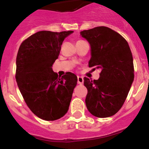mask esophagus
I'll return each mask as SVG.
<instances>
[{
    "label": "esophagus",
    "mask_w": 149,
    "mask_h": 149,
    "mask_svg": "<svg viewBox=\"0 0 149 149\" xmlns=\"http://www.w3.org/2000/svg\"><path fill=\"white\" fill-rule=\"evenodd\" d=\"M77 84L82 85L84 84V77L81 76H77Z\"/></svg>",
    "instance_id": "obj_1"
}]
</instances>
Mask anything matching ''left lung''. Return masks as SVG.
<instances>
[{
	"mask_svg": "<svg viewBox=\"0 0 149 149\" xmlns=\"http://www.w3.org/2000/svg\"><path fill=\"white\" fill-rule=\"evenodd\" d=\"M91 47L89 68L101 70L98 80L84 77L86 107L98 118L115 115L127 98L134 78L133 56L127 41L107 27L81 32Z\"/></svg>",
	"mask_w": 149,
	"mask_h": 149,
	"instance_id": "8db88e82",
	"label": "left lung"
}]
</instances>
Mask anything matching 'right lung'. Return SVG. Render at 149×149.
I'll list each match as a JSON object with an SVG mask.
<instances>
[{
    "label": "right lung",
    "instance_id": "1",
    "mask_svg": "<svg viewBox=\"0 0 149 149\" xmlns=\"http://www.w3.org/2000/svg\"><path fill=\"white\" fill-rule=\"evenodd\" d=\"M73 31H39L21 44L16 57L15 79L24 101L40 119L54 121L67 113L77 76L66 72L62 77L52 70L63 40Z\"/></svg>",
    "mask_w": 149,
    "mask_h": 149
}]
</instances>
